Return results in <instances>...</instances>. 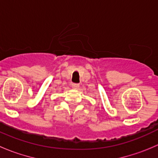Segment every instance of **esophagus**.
I'll return each mask as SVG.
<instances>
[{"label": "esophagus", "instance_id": "34e87169", "mask_svg": "<svg viewBox=\"0 0 158 158\" xmlns=\"http://www.w3.org/2000/svg\"><path fill=\"white\" fill-rule=\"evenodd\" d=\"M79 84H77V83H73L72 84V88L74 89H79Z\"/></svg>", "mask_w": 158, "mask_h": 158}]
</instances>
